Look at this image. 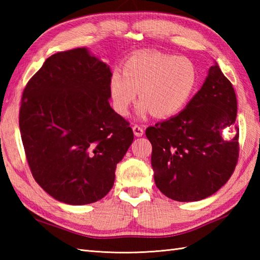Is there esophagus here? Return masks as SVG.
I'll return each mask as SVG.
<instances>
[{"mask_svg":"<svg viewBox=\"0 0 260 260\" xmlns=\"http://www.w3.org/2000/svg\"><path fill=\"white\" fill-rule=\"evenodd\" d=\"M133 132H134L135 136L140 137V136H142L143 134H144V128H143V127L140 126V125H134L133 126Z\"/></svg>","mask_w":260,"mask_h":260,"instance_id":"obj_1","label":"esophagus"}]
</instances>
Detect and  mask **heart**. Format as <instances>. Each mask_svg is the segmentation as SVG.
I'll list each match as a JSON object with an SVG mask.
<instances>
[{
  "instance_id": "obj_1",
  "label": "heart",
  "mask_w": 260,
  "mask_h": 260,
  "mask_svg": "<svg viewBox=\"0 0 260 260\" xmlns=\"http://www.w3.org/2000/svg\"><path fill=\"white\" fill-rule=\"evenodd\" d=\"M198 68L191 59L159 52H145L129 58L123 75L114 71L109 80L113 108L127 116L140 91L137 112L171 117L189 103L198 86Z\"/></svg>"
}]
</instances>
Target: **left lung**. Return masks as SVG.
Masks as SVG:
<instances>
[{"mask_svg":"<svg viewBox=\"0 0 260 260\" xmlns=\"http://www.w3.org/2000/svg\"><path fill=\"white\" fill-rule=\"evenodd\" d=\"M237 97L215 63L201 89L174 117L150 126L154 181L164 196L199 201L217 192L233 175L239 157ZM235 134L224 138L227 128Z\"/></svg>","mask_w":260,"mask_h":260,"instance_id":"1","label":"left lung"}]
</instances>
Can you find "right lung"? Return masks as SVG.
<instances>
[{
	"label": "right lung",
	"mask_w": 260,
	"mask_h": 260,
	"mask_svg": "<svg viewBox=\"0 0 260 260\" xmlns=\"http://www.w3.org/2000/svg\"><path fill=\"white\" fill-rule=\"evenodd\" d=\"M110 69L86 48L49 57L27 81L19 114L25 157L56 200L81 206L112 189L134 134L109 101Z\"/></svg>",
	"instance_id": "obj_1"
}]
</instances>
